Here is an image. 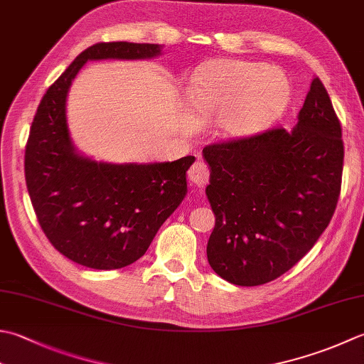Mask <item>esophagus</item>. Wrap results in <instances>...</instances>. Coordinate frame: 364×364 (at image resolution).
I'll use <instances>...</instances> for the list:
<instances>
[{
    "mask_svg": "<svg viewBox=\"0 0 364 364\" xmlns=\"http://www.w3.org/2000/svg\"><path fill=\"white\" fill-rule=\"evenodd\" d=\"M189 180L192 184H196L198 188H203L210 181V168L205 162L197 161L192 164L189 168Z\"/></svg>",
    "mask_w": 364,
    "mask_h": 364,
    "instance_id": "34e87169",
    "label": "esophagus"
}]
</instances>
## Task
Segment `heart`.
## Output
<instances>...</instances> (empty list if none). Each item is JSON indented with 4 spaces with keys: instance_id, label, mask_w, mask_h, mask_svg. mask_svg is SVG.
I'll return each instance as SVG.
<instances>
[{
    "instance_id": "1",
    "label": "heart",
    "mask_w": 364,
    "mask_h": 364,
    "mask_svg": "<svg viewBox=\"0 0 364 364\" xmlns=\"http://www.w3.org/2000/svg\"><path fill=\"white\" fill-rule=\"evenodd\" d=\"M290 92L281 69L243 60L216 61L192 78L191 107L181 113V129L196 134L216 121L224 137H252L282 117Z\"/></svg>"
}]
</instances>
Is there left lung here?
I'll use <instances>...</instances> for the list:
<instances>
[{"instance_id":"1","label":"left lung","mask_w":364,"mask_h":364,"mask_svg":"<svg viewBox=\"0 0 364 364\" xmlns=\"http://www.w3.org/2000/svg\"><path fill=\"white\" fill-rule=\"evenodd\" d=\"M341 123L316 77L294 129L203 148L206 197L216 216L206 255L235 286L276 279L311 251L328 227L343 178Z\"/></svg>"}]
</instances>
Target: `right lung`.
<instances>
[{
    "label": "right lung",
    "mask_w": 364,
    "mask_h": 364,
    "mask_svg": "<svg viewBox=\"0 0 364 364\" xmlns=\"http://www.w3.org/2000/svg\"><path fill=\"white\" fill-rule=\"evenodd\" d=\"M159 44L101 42L69 64L42 97L25 151V178L46 237L64 257L95 269H118L146 252L188 194L194 156L172 162L95 161L74 145L68 95L87 61L151 60Z\"/></svg>",
    "instance_id": "obj_1"
}]
</instances>
